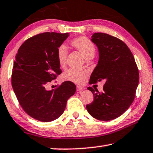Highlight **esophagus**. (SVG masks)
<instances>
[{"label":"esophagus","mask_w":153,"mask_h":153,"mask_svg":"<svg viewBox=\"0 0 153 153\" xmlns=\"http://www.w3.org/2000/svg\"><path fill=\"white\" fill-rule=\"evenodd\" d=\"M83 89H84V87H80V86H77V91H80L83 90Z\"/></svg>","instance_id":"34e87169"}]
</instances>
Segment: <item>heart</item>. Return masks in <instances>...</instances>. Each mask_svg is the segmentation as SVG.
<instances>
[{
	"label": "heart",
	"instance_id": "1",
	"mask_svg": "<svg viewBox=\"0 0 153 153\" xmlns=\"http://www.w3.org/2000/svg\"><path fill=\"white\" fill-rule=\"evenodd\" d=\"M70 43L73 48L77 49L86 59L93 58L96 52L94 45L85 36H80L73 38L71 40ZM67 55H68V50L66 47L64 45L59 47L56 50V59L59 64L62 68H64L66 66ZM87 75L88 73L86 71L71 68L64 73L63 78L64 80L74 82L75 84H83L86 80Z\"/></svg>",
	"mask_w": 153,
	"mask_h": 153
}]
</instances>
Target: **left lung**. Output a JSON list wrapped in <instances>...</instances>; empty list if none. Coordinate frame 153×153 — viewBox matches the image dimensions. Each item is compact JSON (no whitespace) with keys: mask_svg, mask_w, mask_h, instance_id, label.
Returning <instances> with one entry per match:
<instances>
[{"mask_svg":"<svg viewBox=\"0 0 153 153\" xmlns=\"http://www.w3.org/2000/svg\"><path fill=\"white\" fill-rule=\"evenodd\" d=\"M91 38L99 49V59L89 84L101 80L105 84L102 92L87 87L94 101L86 108L96 119L112 120L123 115L134 101L139 80L138 69L129 48L119 38L103 33H95Z\"/></svg>","mask_w":153,"mask_h":153,"instance_id":"8db88e82","label":"left lung"}]
</instances>
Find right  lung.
Returning <instances> with one entry per match:
<instances>
[{
	"mask_svg": "<svg viewBox=\"0 0 153 153\" xmlns=\"http://www.w3.org/2000/svg\"><path fill=\"white\" fill-rule=\"evenodd\" d=\"M68 36V33L37 34L26 40L15 56L12 86L24 111L37 120L57 119L76 90L75 85L69 81L52 90L46 89L62 73L56 50Z\"/></svg>",
	"mask_w": 153,
	"mask_h": 153,
	"instance_id": "add662e5",
	"label": "right lung"
}]
</instances>
